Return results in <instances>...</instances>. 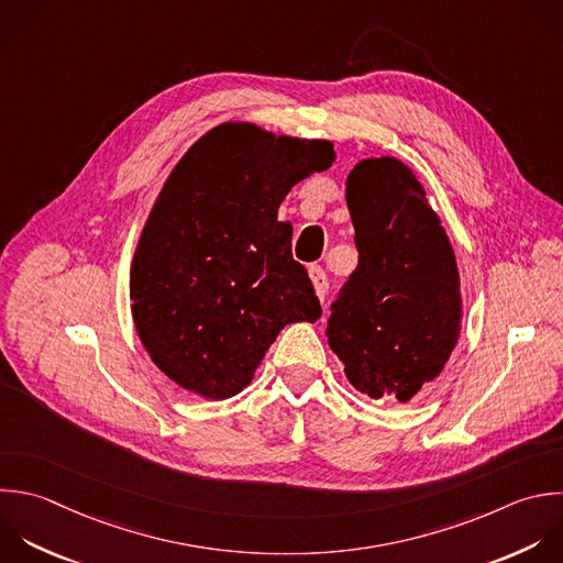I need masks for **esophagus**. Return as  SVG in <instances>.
Segmentation results:
<instances>
[{
	"label": "esophagus",
	"mask_w": 563,
	"mask_h": 563,
	"mask_svg": "<svg viewBox=\"0 0 563 563\" xmlns=\"http://www.w3.org/2000/svg\"><path fill=\"white\" fill-rule=\"evenodd\" d=\"M308 275H310V279H312V284H314V290H317V297L323 301L325 299V295H328V288H330V284H328V275H325V271L321 268V266H317V264H312L310 268H308Z\"/></svg>",
	"instance_id": "34e87169"
}]
</instances>
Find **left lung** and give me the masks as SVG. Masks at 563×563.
Masks as SVG:
<instances>
[{
    "instance_id": "8db88e82",
    "label": "left lung",
    "mask_w": 563,
    "mask_h": 563,
    "mask_svg": "<svg viewBox=\"0 0 563 563\" xmlns=\"http://www.w3.org/2000/svg\"><path fill=\"white\" fill-rule=\"evenodd\" d=\"M345 200L358 266L330 306L328 343L358 391L407 402L444 369L457 341L455 257L400 161H361Z\"/></svg>"
}]
</instances>
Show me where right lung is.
I'll list each match as a JSON object with an SVG mask.
<instances>
[{"mask_svg": "<svg viewBox=\"0 0 563 563\" xmlns=\"http://www.w3.org/2000/svg\"><path fill=\"white\" fill-rule=\"evenodd\" d=\"M328 141L249 123L207 132L167 178L132 262V314L152 361L180 387L220 400L246 387L286 323L321 306L277 209L332 165Z\"/></svg>", "mask_w": 563, "mask_h": 563, "instance_id": "obj_1", "label": "right lung"}]
</instances>
